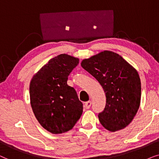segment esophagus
<instances>
[{
	"mask_svg": "<svg viewBox=\"0 0 159 159\" xmlns=\"http://www.w3.org/2000/svg\"><path fill=\"white\" fill-rule=\"evenodd\" d=\"M91 105H92V102L88 101V102H86L85 105H84V106H85V107H86V109H89L90 107H91Z\"/></svg>",
	"mask_w": 159,
	"mask_h": 159,
	"instance_id": "1",
	"label": "esophagus"
}]
</instances>
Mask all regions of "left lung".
I'll list each match as a JSON object with an SVG mask.
<instances>
[{"label": "left lung", "instance_id": "1", "mask_svg": "<svg viewBox=\"0 0 159 159\" xmlns=\"http://www.w3.org/2000/svg\"><path fill=\"white\" fill-rule=\"evenodd\" d=\"M81 65L105 91L106 105L98 115L100 124L111 132L126 127L140 104L141 82L137 70L121 56L111 51L85 59Z\"/></svg>", "mask_w": 159, "mask_h": 159}]
</instances>
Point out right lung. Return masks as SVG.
Returning a JSON list of instances; mask_svg holds the SVG:
<instances>
[{"label": "right lung", "mask_w": 159, "mask_h": 159, "mask_svg": "<svg viewBox=\"0 0 159 159\" xmlns=\"http://www.w3.org/2000/svg\"><path fill=\"white\" fill-rule=\"evenodd\" d=\"M78 62V58L68 54L58 55L42 67L30 84L34 115L52 134L72 129L83 113V104L77 93L67 84L68 75Z\"/></svg>", "instance_id": "add662e5"}]
</instances>
